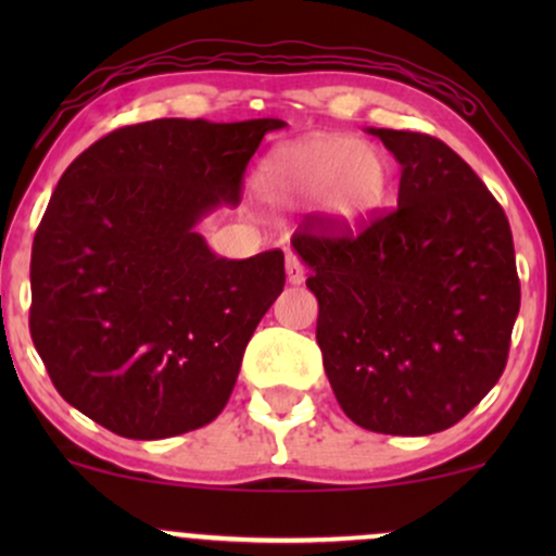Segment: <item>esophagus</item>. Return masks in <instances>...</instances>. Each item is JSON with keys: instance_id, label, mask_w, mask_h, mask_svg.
I'll use <instances>...</instances> for the list:
<instances>
[{"instance_id": "esophagus-1", "label": "esophagus", "mask_w": 556, "mask_h": 556, "mask_svg": "<svg viewBox=\"0 0 556 556\" xmlns=\"http://www.w3.org/2000/svg\"><path fill=\"white\" fill-rule=\"evenodd\" d=\"M285 269H287V282L290 285H300L305 279V266H303V261H300L298 256H287V264H285Z\"/></svg>"}]
</instances>
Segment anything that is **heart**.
Segmentation results:
<instances>
[{
	"label": "heart",
	"instance_id": "obj_1",
	"mask_svg": "<svg viewBox=\"0 0 556 556\" xmlns=\"http://www.w3.org/2000/svg\"><path fill=\"white\" fill-rule=\"evenodd\" d=\"M258 188L282 206L318 203L331 222L353 227L374 214L389 188L387 159L353 138H305L274 149L258 169Z\"/></svg>",
	"mask_w": 556,
	"mask_h": 556
}]
</instances>
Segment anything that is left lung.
<instances>
[{"label": "left lung", "mask_w": 556, "mask_h": 556, "mask_svg": "<svg viewBox=\"0 0 556 556\" xmlns=\"http://www.w3.org/2000/svg\"><path fill=\"white\" fill-rule=\"evenodd\" d=\"M397 159V208L358 235L311 219L292 238L318 300L324 371L353 424L392 437L455 426L507 366L520 311L509 222L439 138L368 127Z\"/></svg>", "instance_id": "obj_1"}]
</instances>
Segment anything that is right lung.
I'll list each match as a JSON object with an SVG mask.
<instances>
[{
    "label": "right lung",
    "mask_w": 556,
    "mask_h": 556,
    "mask_svg": "<svg viewBox=\"0 0 556 556\" xmlns=\"http://www.w3.org/2000/svg\"><path fill=\"white\" fill-rule=\"evenodd\" d=\"M279 127L127 125L60 177L30 253V337L83 416L127 439H167L225 410L285 287V253L222 258L195 225L238 206L248 162Z\"/></svg>",
    "instance_id": "add662e5"
}]
</instances>
